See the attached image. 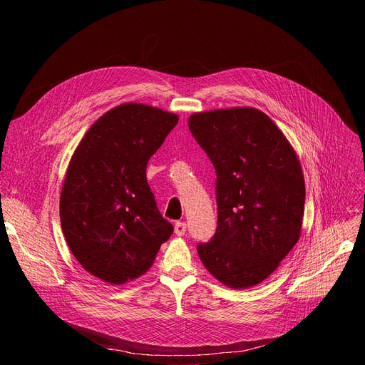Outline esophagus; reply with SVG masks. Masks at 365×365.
Returning a JSON list of instances; mask_svg holds the SVG:
<instances>
[{"label": "esophagus", "mask_w": 365, "mask_h": 365, "mask_svg": "<svg viewBox=\"0 0 365 365\" xmlns=\"http://www.w3.org/2000/svg\"><path fill=\"white\" fill-rule=\"evenodd\" d=\"M175 232H176V235H179V237L185 235V232H186V224H185V222H176V224H175Z\"/></svg>", "instance_id": "obj_1"}]
</instances>
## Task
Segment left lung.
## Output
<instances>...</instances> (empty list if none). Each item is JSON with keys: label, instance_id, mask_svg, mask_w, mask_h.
I'll use <instances>...</instances> for the list:
<instances>
[{"label": "left lung", "instance_id": "left-lung-1", "mask_svg": "<svg viewBox=\"0 0 365 365\" xmlns=\"http://www.w3.org/2000/svg\"><path fill=\"white\" fill-rule=\"evenodd\" d=\"M189 130L217 173L218 225L196 247L200 262L232 289L262 283L300 235L306 192L296 153L254 108L197 113Z\"/></svg>", "mask_w": 365, "mask_h": 365}]
</instances>
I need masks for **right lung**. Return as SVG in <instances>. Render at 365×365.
<instances>
[{
    "label": "right lung",
    "mask_w": 365,
    "mask_h": 365,
    "mask_svg": "<svg viewBox=\"0 0 365 365\" xmlns=\"http://www.w3.org/2000/svg\"><path fill=\"white\" fill-rule=\"evenodd\" d=\"M179 117L143 103L103 114L76 147L61 193V225L81 266L123 284L145 273L172 232L145 169Z\"/></svg>",
    "instance_id": "1"
}]
</instances>
